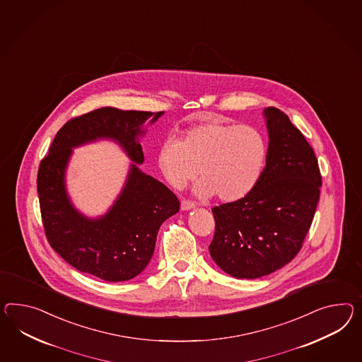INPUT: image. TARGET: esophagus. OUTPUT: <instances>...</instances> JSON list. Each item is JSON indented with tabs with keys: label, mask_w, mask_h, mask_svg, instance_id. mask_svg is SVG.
I'll return each mask as SVG.
<instances>
[{
	"label": "esophagus",
	"mask_w": 362,
	"mask_h": 362,
	"mask_svg": "<svg viewBox=\"0 0 362 362\" xmlns=\"http://www.w3.org/2000/svg\"><path fill=\"white\" fill-rule=\"evenodd\" d=\"M194 207L195 204L193 202H190V201H181V210L182 211H189V210H192Z\"/></svg>",
	"instance_id": "34e87169"
}]
</instances>
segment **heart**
Segmentation results:
<instances>
[{
	"mask_svg": "<svg viewBox=\"0 0 362 362\" xmlns=\"http://www.w3.org/2000/svg\"><path fill=\"white\" fill-rule=\"evenodd\" d=\"M268 158V144L257 129L213 119L189 129L182 139H169L158 149V163L168 182L182 189L198 175L194 194L218 195L235 202L257 185Z\"/></svg>",
	"mask_w": 362,
	"mask_h": 362,
	"instance_id": "obj_1",
	"label": "heart"
}]
</instances>
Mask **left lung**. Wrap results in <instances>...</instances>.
I'll return each instance as SVG.
<instances>
[{"label": "left lung", "mask_w": 362, "mask_h": 362, "mask_svg": "<svg viewBox=\"0 0 362 362\" xmlns=\"http://www.w3.org/2000/svg\"><path fill=\"white\" fill-rule=\"evenodd\" d=\"M268 158L257 185L231 204L214 207L209 247L215 264L235 279L268 276L302 248L319 202L322 177L315 153L288 115L262 112Z\"/></svg>", "instance_id": "left-lung-1"}]
</instances>
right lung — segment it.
I'll use <instances>...</instances> for the list:
<instances>
[{"mask_svg":"<svg viewBox=\"0 0 362 362\" xmlns=\"http://www.w3.org/2000/svg\"><path fill=\"white\" fill-rule=\"evenodd\" d=\"M163 114L101 107L66 122L56 134L37 170L40 213L49 245L77 270L107 282L139 276L155 252L160 226L178 213L175 193L139 168L140 139ZM100 139L117 142L133 163L110 210L88 217L70 199L66 169L74 148Z\"/></svg>","mask_w":362,"mask_h":362,"instance_id":"right-lung-1","label":"right lung"}]
</instances>
